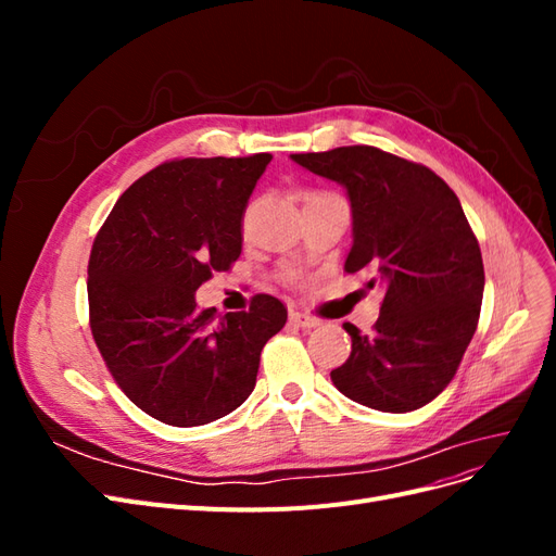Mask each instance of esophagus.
<instances>
[{"mask_svg": "<svg viewBox=\"0 0 556 556\" xmlns=\"http://www.w3.org/2000/svg\"><path fill=\"white\" fill-rule=\"evenodd\" d=\"M290 323H294L301 329H315V327H319V319L317 317L306 315V313H299V311L290 313Z\"/></svg>", "mask_w": 556, "mask_h": 556, "instance_id": "obj_1", "label": "esophagus"}]
</instances>
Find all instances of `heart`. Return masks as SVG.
<instances>
[{"mask_svg":"<svg viewBox=\"0 0 556 556\" xmlns=\"http://www.w3.org/2000/svg\"><path fill=\"white\" fill-rule=\"evenodd\" d=\"M311 194H317V192H311ZM306 197H308V194H306Z\"/></svg>","mask_w":556,"mask_h":556,"instance_id":"heart-1","label":"heart"}]
</instances>
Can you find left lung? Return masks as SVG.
<instances>
[{
  "instance_id": "obj_1",
  "label": "left lung",
  "mask_w": 556,
  "mask_h": 556,
  "mask_svg": "<svg viewBox=\"0 0 556 556\" xmlns=\"http://www.w3.org/2000/svg\"><path fill=\"white\" fill-rule=\"evenodd\" d=\"M345 188L352 248L345 271H366L384 292L371 333L343 329L352 352L331 380L348 399L410 413L439 396L473 339L484 268L464 208L443 178L374 146L290 155Z\"/></svg>"
}]
</instances>
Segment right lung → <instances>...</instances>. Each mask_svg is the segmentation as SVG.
<instances>
[{
  "label": "right lung",
  "mask_w": 556,
  "mask_h": 556,
  "mask_svg": "<svg viewBox=\"0 0 556 556\" xmlns=\"http://www.w3.org/2000/svg\"><path fill=\"white\" fill-rule=\"evenodd\" d=\"M268 153L160 164L115 201L88 264L90 329L131 403L172 427L208 425L255 390L276 296L217 317L194 292L241 255V217Z\"/></svg>",
  "instance_id": "add662e5"
}]
</instances>
